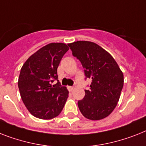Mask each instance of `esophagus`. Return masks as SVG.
I'll return each mask as SVG.
<instances>
[{
	"instance_id": "34e87169",
	"label": "esophagus",
	"mask_w": 146,
	"mask_h": 146,
	"mask_svg": "<svg viewBox=\"0 0 146 146\" xmlns=\"http://www.w3.org/2000/svg\"><path fill=\"white\" fill-rule=\"evenodd\" d=\"M73 89H74V88L73 86H68V90H69V92H73Z\"/></svg>"
}]
</instances>
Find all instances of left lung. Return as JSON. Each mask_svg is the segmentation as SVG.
<instances>
[{"mask_svg":"<svg viewBox=\"0 0 146 146\" xmlns=\"http://www.w3.org/2000/svg\"><path fill=\"white\" fill-rule=\"evenodd\" d=\"M72 54L79 59L85 75L92 79L85 98L78 101L84 117L100 120L110 115L117 106L124 85V75L113 57L105 49L90 41L69 43Z\"/></svg>","mask_w":146,"mask_h":146,"instance_id":"obj_1","label":"left lung"}]
</instances>
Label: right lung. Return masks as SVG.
<instances>
[{
    "instance_id": "right-lung-1",
    "label": "right lung",
    "mask_w": 146,
    "mask_h": 146,
    "mask_svg": "<svg viewBox=\"0 0 146 146\" xmlns=\"http://www.w3.org/2000/svg\"><path fill=\"white\" fill-rule=\"evenodd\" d=\"M68 50L65 43L52 42L31 55L22 66L18 81L20 95L36 118H55L66 104L69 92L58 80L57 69ZM54 80L58 81L56 84H53Z\"/></svg>"
}]
</instances>
